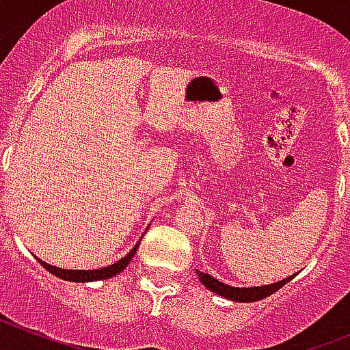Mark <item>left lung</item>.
I'll use <instances>...</instances> for the list:
<instances>
[{
	"label": "left lung",
	"instance_id": "8db88e82",
	"mask_svg": "<svg viewBox=\"0 0 350 350\" xmlns=\"http://www.w3.org/2000/svg\"><path fill=\"white\" fill-rule=\"evenodd\" d=\"M198 277H200V280L203 282V286L206 287V289H210L212 293H215V295L219 296H224V298L228 299H233V301H258V299H262L267 298V296L273 295L275 291H279L280 287L286 286L287 282H289L295 275H291V277H287V279L284 280H279V282L275 284H270V286H261V287H231V286H226V284L219 282L217 279H213V277H210L208 273H203V271L196 270Z\"/></svg>",
	"mask_w": 350,
	"mask_h": 350
}]
</instances>
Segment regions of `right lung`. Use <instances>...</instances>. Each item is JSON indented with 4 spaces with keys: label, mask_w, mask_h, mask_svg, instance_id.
I'll use <instances>...</instances> for the list:
<instances>
[{
    "label": "right lung",
    "mask_w": 350,
    "mask_h": 350,
    "mask_svg": "<svg viewBox=\"0 0 350 350\" xmlns=\"http://www.w3.org/2000/svg\"><path fill=\"white\" fill-rule=\"evenodd\" d=\"M137 249H138V243L135 245V249H131V252H129L126 258H122L120 261L113 262V265H110V267L100 268V270H63V268H55V267H52V265H47V262L40 261V259L38 261L42 262V267L45 268V270H49L51 273H54L55 277H59V279L71 280V282H92V280L110 279V277H113V275L120 273V271L128 267L129 261H131L133 256H135V252H137Z\"/></svg>",
    "instance_id": "obj_1"
}]
</instances>
